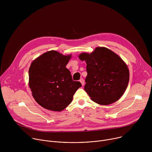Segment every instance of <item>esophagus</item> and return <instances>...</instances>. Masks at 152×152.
<instances>
[{
    "instance_id": "esophagus-1",
    "label": "esophagus",
    "mask_w": 152,
    "mask_h": 152,
    "mask_svg": "<svg viewBox=\"0 0 152 152\" xmlns=\"http://www.w3.org/2000/svg\"><path fill=\"white\" fill-rule=\"evenodd\" d=\"M79 82L81 83V84H82V86H83V85H84V84H85V82H84V80H83V79H80V80H79Z\"/></svg>"
}]
</instances>
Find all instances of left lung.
Wrapping results in <instances>:
<instances>
[{"instance_id":"8db88e82","label":"left lung","mask_w":152,"mask_h":152,"mask_svg":"<svg viewBox=\"0 0 152 152\" xmlns=\"http://www.w3.org/2000/svg\"><path fill=\"white\" fill-rule=\"evenodd\" d=\"M79 58L86 63L84 90L93 102L107 105L123 96L129 83V71L118 55L106 48L99 47L91 53H80Z\"/></svg>"}]
</instances>
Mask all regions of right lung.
I'll return each mask as SVG.
<instances>
[{
    "label": "right lung",
    "instance_id": "obj_1",
    "mask_svg": "<svg viewBox=\"0 0 152 152\" xmlns=\"http://www.w3.org/2000/svg\"><path fill=\"white\" fill-rule=\"evenodd\" d=\"M72 55H63L55 50L36 58L29 69V85L35 101L45 109L64 110L72 102L73 95L82 86L73 81L66 68Z\"/></svg>",
    "mask_w": 152,
    "mask_h": 152
}]
</instances>
